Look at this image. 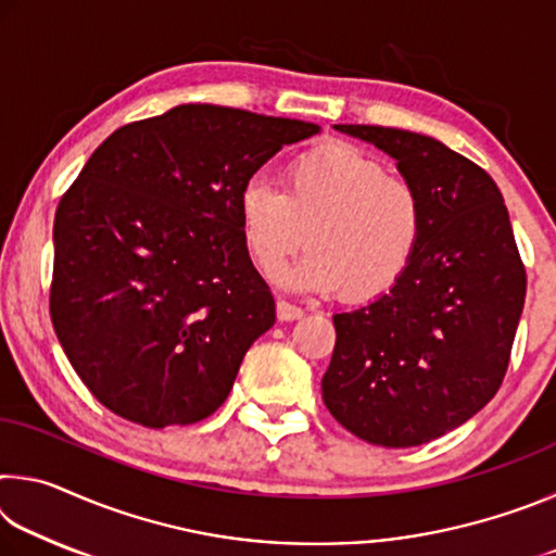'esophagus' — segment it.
I'll return each instance as SVG.
<instances>
[{
	"label": "esophagus",
	"instance_id": "34e87169",
	"mask_svg": "<svg viewBox=\"0 0 556 556\" xmlns=\"http://www.w3.org/2000/svg\"><path fill=\"white\" fill-rule=\"evenodd\" d=\"M301 316H304V308H301V306L291 304V301H287V299L277 301V318H279V321H296V318H301Z\"/></svg>",
	"mask_w": 556,
	"mask_h": 556
}]
</instances>
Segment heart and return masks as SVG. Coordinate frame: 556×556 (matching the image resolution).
<instances>
[{
	"label": "heart",
	"instance_id": "heart-1",
	"mask_svg": "<svg viewBox=\"0 0 556 556\" xmlns=\"http://www.w3.org/2000/svg\"><path fill=\"white\" fill-rule=\"evenodd\" d=\"M238 211L244 250L262 275L277 277L308 244L287 285L341 291L351 301L400 285L419 255L427 218L417 188L348 142L299 154L285 172V191L250 178Z\"/></svg>",
	"mask_w": 556,
	"mask_h": 556
}]
</instances>
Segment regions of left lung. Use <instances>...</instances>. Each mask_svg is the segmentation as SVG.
<instances>
[{
	"label": "left lung",
	"mask_w": 556,
	"mask_h": 556,
	"mask_svg": "<svg viewBox=\"0 0 556 556\" xmlns=\"http://www.w3.org/2000/svg\"><path fill=\"white\" fill-rule=\"evenodd\" d=\"M336 129L397 159L427 218L400 285L333 316L324 402L357 439L419 446L464 425L501 388L525 304V265L501 188L481 166L417 131Z\"/></svg>",
	"instance_id": "obj_1"
}]
</instances>
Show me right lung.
<instances>
[{"mask_svg":"<svg viewBox=\"0 0 556 556\" xmlns=\"http://www.w3.org/2000/svg\"><path fill=\"white\" fill-rule=\"evenodd\" d=\"M318 125L220 105H178L112 131L63 193L53 223L51 321L65 355L117 417L195 425L232 390L275 324L252 267L240 191Z\"/></svg>","mask_w":556,"mask_h":556,"instance_id":"obj_1","label":"right lung"}]
</instances>
